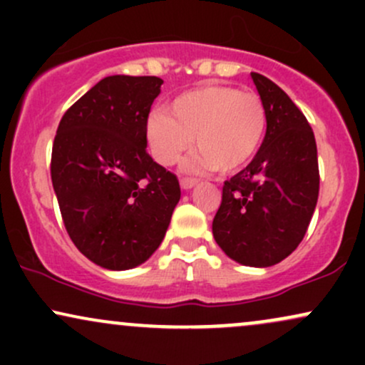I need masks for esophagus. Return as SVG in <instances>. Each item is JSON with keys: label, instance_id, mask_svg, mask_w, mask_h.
I'll list each match as a JSON object with an SVG mask.
<instances>
[{"label": "esophagus", "instance_id": "34e87169", "mask_svg": "<svg viewBox=\"0 0 365 365\" xmlns=\"http://www.w3.org/2000/svg\"><path fill=\"white\" fill-rule=\"evenodd\" d=\"M197 180L195 178H182V182H180V187L183 188V190H190L192 187H195Z\"/></svg>", "mask_w": 365, "mask_h": 365}]
</instances>
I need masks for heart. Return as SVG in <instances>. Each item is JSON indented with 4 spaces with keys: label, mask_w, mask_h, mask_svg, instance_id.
<instances>
[{
    "label": "heart",
    "mask_w": 365,
    "mask_h": 365,
    "mask_svg": "<svg viewBox=\"0 0 365 365\" xmlns=\"http://www.w3.org/2000/svg\"><path fill=\"white\" fill-rule=\"evenodd\" d=\"M266 125V108L257 94L228 86H202L175 98L168 111H154L148 121V140L159 165L171 166L194 137L199 153L185 163L188 171L217 168L235 173L257 154Z\"/></svg>",
    "instance_id": "1"
}]
</instances>
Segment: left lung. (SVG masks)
I'll return each mask as SVG.
<instances>
[{"label": "left lung", "instance_id": "8db88e82", "mask_svg": "<svg viewBox=\"0 0 365 365\" xmlns=\"http://www.w3.org/2000/svg\"><path fill=\"white\" fill-rule=\"evenodd\" d=\"M266 108V135L252 161L226 180L212 220L216 244L252 267L282 262L299 247L319 195L314 132L287 92L250 73Z\"/></svg>", "mask_w": 365, "mask_h": 365}]
</instances>
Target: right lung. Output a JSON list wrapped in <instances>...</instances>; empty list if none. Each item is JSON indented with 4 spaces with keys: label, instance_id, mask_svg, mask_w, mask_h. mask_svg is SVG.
<instances>
[{
    "label": "right lung",
    "instance_id": "right-lung-1",
    "mask_svg": "<svg viewBox=\"0 0 365 365\" xmlns=\"http://www.w3.org/2000/svg\"><path fill=\"white\" fill-rule=\"evenodd\" d=\"M159 77H104L63 115L51 180L66 232L104 269L140 266L158 250L180 200L173 173L148 150Z\"/></svg>",
    "mask_w": 365,
    "mask_h": 365
}]
</instances>
